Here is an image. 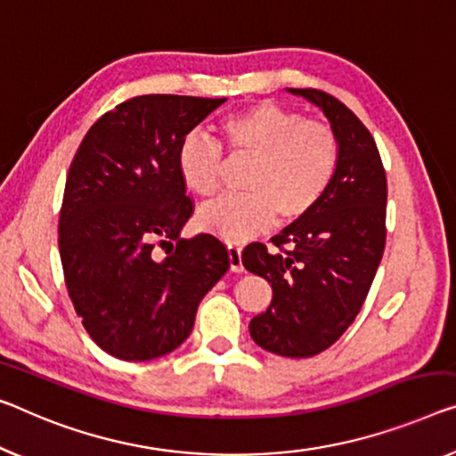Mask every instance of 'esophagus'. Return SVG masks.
Instances as JSON below:
<instances>
[{"instance_id": "obj_1", "label": "esophagus", "mask_w": 456, "mask_h": 456, "mask_svg": "<svg viewBox=\"0 0 456 456\" xmlns=\"http://www.w3.org/2000/svg\"><path fill=\"white\" fill-rule=\"evenodd\" d=\"M227 254H229V268H231V272H243L241 248L235 246V243H229Z\"/></svg>"}]
</instances>
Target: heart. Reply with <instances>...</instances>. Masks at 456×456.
<instances>
[{"mask_svg":"<svg viewBox=\"0 0 456 456\" xmlns=\"http://www.w3.org/2000/svg\"><path fill=\"white\" fill-rule=\"evenodd\" d=\"M219 133L231 159H249L243 196H227L199 208L202 231L225 241L249 240L272 223H295L309 213L334 180L339 141L328 122L262 102L221 120ZM178 174L196 196L219 188L223 151L199 133L178 149Z\"/></svg>","mask_w":456,"mask_h":456,"instance_id":"obj_1","label":"heart"}]
</instances>
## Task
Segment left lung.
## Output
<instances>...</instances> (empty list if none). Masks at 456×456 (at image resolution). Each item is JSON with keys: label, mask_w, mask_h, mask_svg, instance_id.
I'll return each instance as SVG.
<instances>
[{"label": "left lung", "mask_w": 456, "mask_h": 456, "mask_svg": "<svg viewBox=\"0 0 456 456\" xmlns=\"http://www.w3.org/2000/svg\"><path fill=\"white\" fill-rule=\"evenodd\" d=\"M315 104L334 128L339 159L323 199L272 237L243 249L246 270L272 284V301L249 322L260 348L287 358L315 356L350 328L385 251L387 175L377 142L350 108L314 87H287Z\"/></svg>", "instance_id": "1"}]
</instances>
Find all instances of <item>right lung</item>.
I'll return each instance as SVG.
<instances>
[{
    "instance_id": "obj_1",
    "label": "right lung",
    "mask_w": 456,
    "mask_h": 456,
    "mask_svg": "<svg viewBox=\"0 0 456 456\" xmlns=\"http://www.w3.org/2000/svg\"><path fill=\"white\" fill-rule=\"evenodd\" d=\"M225 100L131 98L94 122L71 161L61 264L86 331L114 358L142 362L178 348L229 270L216 237H180L194 202L175 163L186 134ZM158 245L170 246L166 256Z\"/></svg>"
}]
</instances>
